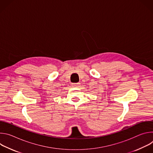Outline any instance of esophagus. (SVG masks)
<instances>
[{"label": "esophagus", "instance_id": "34e87169", "mask_svg": "<svg viewBox=\"0 0 153 153\" xmlns=\"http://www.w3.org/2000/svg\"><path fill=\"white\" fill-rule=\"evenodd\" d=\"M80 85V83H74L72 84V86L74 87H78Z\"/></svg>", "mask_w": 153, "mask_h": 153}]
</instances>
